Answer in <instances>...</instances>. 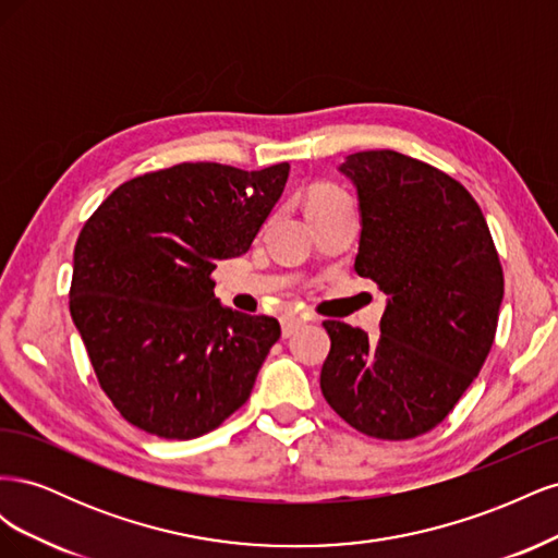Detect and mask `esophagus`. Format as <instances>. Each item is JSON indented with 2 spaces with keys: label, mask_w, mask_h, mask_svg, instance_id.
Returning a JSON list of instances; mask_svg holds the SVG:
<instances>
[{
  "label": "esophagus",
  "mask_w": 558,
  "mask_h": 558,
  "mask_svg": "<svg viewBox=\"0 0 558 558\" xmlns=\"http://www.w3.org/2000/svg\"><path fill=\"white\" fill-rule=\"evenodd\" d=\"M302 326H305V318L283 316V318H281V335H283V337H291V335L298 332Z\"/></svg>",
  "instance_id": "1"
}]
</instances>
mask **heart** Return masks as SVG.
Listing matches in <instances>:
<instances>
[{"instance_id": "heart-1", "label": "heart", "mask_w": 558, "mask_h": 558, "mask_svg": "<svg viewBox=\"0 0 558 558\" xmlns=\"http://www.w3.org/2000/svg\"><path fill=\"white\" fill-rule=\"evenodd\" d=\"M342 197L344 195L337 189H332V185H316L307 197V207H314V205H320V202H330V199H342Z\"/></svg>"}]
</instances>
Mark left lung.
<instances>
[{"label": "left lung", "instance_id": "8db88e82", "mask_svg": "<svg viewBox=\"0 0 558 558\" xmlns=\"http://www.w3.org/2000/svg\"><path fill=\"white\" fill-rule=\"evenodd\" d=\"M359 195L356 272L386 293L379 337L326 320L320 391L349 426L379 440L435 428L492 351L502 269L484 214L463 185L396 150L340 165Z\"/></svg>", "mask_w": 558, "mask_h": 558}]
</instances>
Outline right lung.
Instances as JSON below:
<instances>
[{"label":"right lung","mask_w":558,"mask_h":558,"mask_svg":"<svg viewBox=\"0 0 558 558\" xmlns=\"http://www.w3.org/2000/svg\"><path fill=\"white\" fill-rule=\"evenodd\" d=\"M289 172L181 162L118 185L83 226L70 312L132 426L191 440L248 400L279 320L221 305L211 272L251 248Z\"/></svg>","instance_id":"right-lung-1"}]
</instances>
